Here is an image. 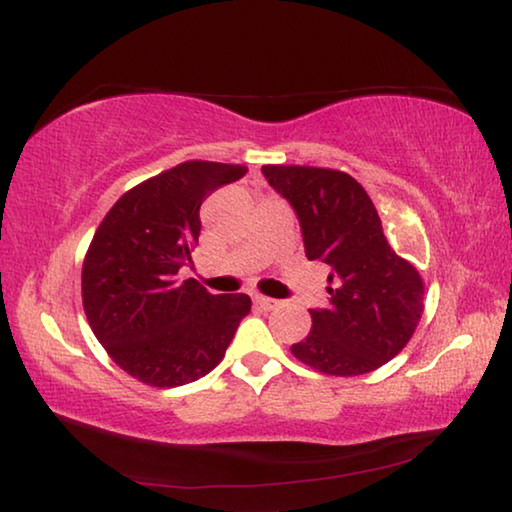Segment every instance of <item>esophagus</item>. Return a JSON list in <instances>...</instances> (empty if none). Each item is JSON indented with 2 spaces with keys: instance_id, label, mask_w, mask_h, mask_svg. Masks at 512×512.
<instances>
[{
  "instance_id": "obj_1",
  "label": "esophagus",
  "mask_w": 512,
  "mask_h": 512,
  "mask_svg": "<svg viewBox=\"0 0 512 512\" xmlns=\"http://www.w3.org/2000/svg\"><path fill=\"white\" fill-rule=\"evenodd\" d=\"M253 300H255V305H257V307H262V310H266V312H271V310H275V307L280 305L278 300H275V298L259 296V294H255V296H253Z\"/></svg>"
}]
</instances>
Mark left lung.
I'll list each match as a JSON object with an SVG mask.
<instances>
[{"mask_svg": "<svg viewBox=\"0 0 512 512\" xmlns=\"http://www.w3.org/2000/svg\"><path fill=\"white\" fill-rule=\"evenodd\" d=\"M303 230L307 259L326 262L330 303L310 310L312 330L291 346L298 362L328 376H362L399 355L424 314V280L389 246L362 184L344 170L262 166Z\"/></svg>", "mask_w": 512, "mask_h": 512, "instance_id": "1", "label": "left lung"}]
</instances>
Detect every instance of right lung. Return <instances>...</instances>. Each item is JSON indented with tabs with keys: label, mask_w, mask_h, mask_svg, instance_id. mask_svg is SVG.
<instances>
[{
	"label": "right lung",
	"mask_w": 512,
	"mask_h": 512,
	"mask_svg": "<svg viewBox=\"0 0 512 512\" xmlns=\"http://www.w3.org/2000/svg\"><path fill=\"white\" fill-rule=\"evenodd\" d=\"M246 166L184 161L120 196L93 234L81 266L88 326L109 358L152 387L207 376L230 346L246 294H209L180 280L200 237V205Z\"/></svg>",
	"instance_id": "obj_1"
}]
</instances>
